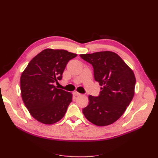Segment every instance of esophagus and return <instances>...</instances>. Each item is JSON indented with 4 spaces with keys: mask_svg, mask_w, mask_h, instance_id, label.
Here are the masks:
<instances>
[{
    "mask_svg": "<svg viewBox=\"0 0 158 158\" xmlns=\"http://www.w3.org/2000/svg\"><path fill=\"white\" fill-rule=\"evenodd\" d=\"M73 94H74V95H81V94H80L79 92H78L77 91H74V92H73Z\"/></svg>",
    "mask_w": 158,
    "mask_h": 158,
    "instance_id": "1",
    "label": "esophagus"
}]
</instances>
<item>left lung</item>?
I'll return each mask as SVG.
<instances>
[{"instance_id":"8db88e82","label":"left lung","mask_w":158,"mask_h":158,"mask_svg":"<svg viewBox=\"0 0 158 158\" xmlns=\"http://www.w3.org/2000/svg\"><path fill=\"white\" fill-rule=\"evenodd\" d=\"M80 56L92 64L94 78L102 87L98 97L89 95V105L82 112L95 125H111L123 115L132 101L136 84L135 74L121 56L112 51Z\"/></svg>"}]
</instances>
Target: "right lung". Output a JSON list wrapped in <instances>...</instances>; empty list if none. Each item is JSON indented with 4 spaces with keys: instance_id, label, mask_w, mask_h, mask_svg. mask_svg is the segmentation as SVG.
<instances>
[{
    "instance_id": "1",
    "label": "right lung",
    "mask_w": 158,
    "mask_h": 158,
    "mask_svg": "<svg viewBox=\"0 0 158 158\" xmlns=\"http://www.w3.org/2000/svg\"><path fill=\"white\" fill-rule=\"evenodd\" d=\"M77 55L64 49H46L30 60L20 77L21 95L28 111L37 121L52 125L63 118L73 101L70 92L54 85L68 62Z\"/></svg>"
}]
</instances>
